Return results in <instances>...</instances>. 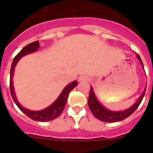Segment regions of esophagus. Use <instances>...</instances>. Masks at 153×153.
I'll return each instance as SVG.
<instances>
[{
    "mask_svg": "<svg viewBox=\"0 0 153 153\" xmlns=\"http://www.w3.org/2000/svg\"><path fill=\"white\" fill-rule=\"evenodd\" d=\"M90 78L87 76H84V75H82L80 76L78 79L79 82H86V81H89Z\"/></svg>",
    "mask_w": 153,
    "mask_h": 153,
    "instance_id": "esophagus-1",
    "label": "esophagus"
}]
</instances>
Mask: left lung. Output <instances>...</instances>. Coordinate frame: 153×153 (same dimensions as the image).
Masks as SVG:
<instances>
[{"label":"left lung","instance_id":"8db88e82","mask_svg":"<svg viewBox=\"0 0 153 153\" xmlns=\"http://www.w3.org/2000/svg\"><path fill=\"white\" fill-rule=\"evenodd\" d=\"M136 57L138 58V60H140L142 67H143V70H144L143 63L142 62L140 55L136 54ZM146 90V87L145 88L143 93H142V95L139 97L138 100L129 108L125 109V110H122V111H113V110H110V109H108L106 107H104L102 104L99 102L97 97H96L95 93H94V91H93V87L90 86V92L88 98L89 107H90L93 116L96 118L98 119V120H101V121H103V122L106 123H114L121 121V120L129 117L137 109L138 106H140V104L141 103L143 97H144V95H145Z\"/></svg>","mask_w":153,"mask_h":153}]
</instances>
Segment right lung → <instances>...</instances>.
<instances>
[{
  "mask_svg": "<svg viewBox=\"0 0 153 153\" xmlns=\"http://www.w3.org/2000/svg\"><path fill=\"white\" fill-rule=\"evenodd\" d=\"M39 47H40L39 41H35L33 42V43H30V44L25 46L17 53V56L13 58L10 72V94H11V97L13 98V101L16 103V105L18 106L19 109H21L24 114L27 116L29 118L32 119L33 120H35V121L46 122V121H51V120H54V119L57 118L61 114L65 106H66V104L67 102V99H68V96L70 94V91L77 85L78 83L77 81L75 80L74 82H72V83H69L68 85H67L56 100L53 102L51 106L45 108L44 109L39 110V111H33V110H30V109H26L24 106H22V105H21L20 102H18V100H17V97H16L15 94V91H14V88H13V73H14V69H15L16 65H17V63H18V61L20 60V59L21 57H23V56L27 54L31 53L36 52L38 50Z\"/></svg>",
  "mask_w": 153,
  "mask_h": 153,
  "instance_id": "1",
  "label": "right lung"
}]
</instances>
